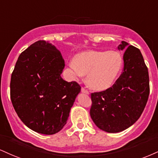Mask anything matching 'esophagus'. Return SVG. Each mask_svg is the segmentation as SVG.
<instances>
[{"label": "esophagus", "mask_w": 158, "mask_h": 158, "mask_svg": "<svg viewBox=\"0 0 158 158\" xmlns=\"http://www.w3.org/2000/svg\"><path fill=\"white\" fill-rule=\"evenodd\" d=\"M81 92L84 93V94H89V91L87 90V89L84 88V87H81Z\"/></svg>", "instance_id": "esophagus-1"}]
</instances>
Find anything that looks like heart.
<instances>
[{
	"instance_id": "heart-1",
	"label": "heart",
	"mask_w": 158,
	"mask_h": 158,
	"mask_svg": "<svg viewBox=\"0 0 158 158\" xmlns=\"http://www.w3.org/2000/svg\"><path fill=\"white\" fill-rule=\"evenodd\" d=\"M123 59L116 51H88L74 56L70 67L78 76L86 75V83L95 90L110 88L116 80Z\"/></svg>"
}]
</instances>
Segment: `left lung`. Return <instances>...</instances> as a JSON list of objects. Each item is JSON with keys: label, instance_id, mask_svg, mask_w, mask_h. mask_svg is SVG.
I'll return each mask as SVG.
<instances>
[{"label": "left lung", "instance_id": "8db88e82", "mask_svg": "<svg viewBox=\"0 0 158 158\" xmlns=\"http://www.w3.org/2000/svg\"><path fill=\"white\" fill-rule=\"evenodd\" d=\"M118 48L125 49L122 73L110 88L91 94V118L98 128L111 133L138 121L149 95L148 68L139 49L125 41Z\"/></svg>", "mask_w": 158, "mask_h": 158}]
</instances>
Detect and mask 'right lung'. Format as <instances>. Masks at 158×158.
Here are the masks:
<instances>
[{
	"instance_id": "1",
	"label": "right lung",
	"mask_w": 158,
	"mask_h": 158,
	"mask_svg": "<svg viewBox=\"0 0 158 158\" xmlns=\"http://www.w3.org/2000/svg\"><path fill=\"white\" fill-rule=\"evenodd\" d=\"M60 51L45 40L30 45L19 56L12 73L10 97L18 117L38 133L53 135L63 128L80 93L77 81H64Z\"/></svg>"
}]
</instances>
